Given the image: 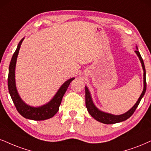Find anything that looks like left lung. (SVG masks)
I'll return each mask as SVG.
<instances>
[{"label":"left lung","mask_w":151,"mask_h":151,"mask_svg":"<svg viewBox=\"0 0 151 151\" xmlns=\"http://www.w3.org/2000/svg\"><path fill=\"white\" fill-rule=\"evenodd\" d=\"M137 50L135 51L136 54H137V56L139 57V60H140L141 65H142L143 70H144V90H143V92L141 93L140 97L139 98L138 101H137V103L134 104V106L131 109L129 110L127 112L122 115H113L111 114V113H108L103 112V111L99 110L95 106L94 103H93L92 97H91L90 92L89 91L88 88L85 86V104H86V107L87 111L91 116L93 117L96 120L99 121V122H102V123L104 124H115L117 123V122H122V121H124L127 120L128 118H130V117L132 115L134 112L135 111V110L137 109V108L138 107L139 103H140L141 99L143 98V96L145 94V92H146V69H145V66L144 60H143L142 57L139 53L138 48L137 47Z\"/></svg>","instance_id":"left-lung-1"}]
</instances>
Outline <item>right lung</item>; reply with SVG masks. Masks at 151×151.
<instances>
[{
    "label": "right lung",
    "instance_id": "1",
    "mask_svg": "<svg viewBox=\"0 0 151 151\" xmlns=\"http://www.w3.org/2000/svg\"><path fill=\"white\" fill-rule=\"evenodd\" d=\"M24 38H22L19 42L17 47L13 54L11 59L10 66H9L8 79H7V85H8V90L10 92V96L12 98L13 103L15 106L17 110L20 115L24 118L30 119L33 120H44L52 118L56 113L58 112L59 106H60L61 100L64 96L65 92H66L67 88L69 86L70 83L73 81L74 78H72L61 85L59 89L58 92L56 93L52 100L45 105L39 107H33L27 105L22 101V99L19 95L15 85V66L19 50L21 47L22 41Z\"/></svg>",
    "mask_w": 151,
    "mask_h": 151
}]
</instances>
